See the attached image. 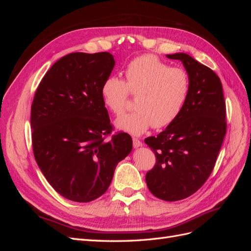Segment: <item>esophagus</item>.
<instances>
[{
	"label": "esophagus",
	"instance_id": "esophagus-1",
	"mask_svg": "<svg viewBox=\"0 0 251 251\" xmlns=\"http://www.w3.org/2000/svg\"><path fill=\"white\" fill-rule=\"evenodd\" d=\"M133 146L135 149L142 147V142L138 138H133Z\"/></svg>",
	"mask_w": 251,
	"mask_h": 251
}]
</instances>
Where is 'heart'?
I'll list each match as a JSON object with an SVG mask.
<instances>
[{
    "instance_id": "obj_1",
    "label": "heart",
    "mask_w": 251,
    "mask_h": 251,
    "mask_svg": "<svg viewBox=\"0 0 251 251\" xmlns=\"http://www.w3.org/2000/svg\"><path fill=\"white\" fill-rule=\"evenodd\" d=\"M126 82L109 76L101 86L102 101L112 113H124L128 91L136 95L137 110L115 121L121 131L139 136L154 126L171 125L183 109L189 92V77L182 68L170 67L155 55L136 57L126 68Z\"/></svg>"
}]
</instances>
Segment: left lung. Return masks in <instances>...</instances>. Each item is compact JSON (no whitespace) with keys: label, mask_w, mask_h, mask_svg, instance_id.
Masks as SVG:
<instances>
[{"label":"left lung","mask_w":251,"mask_h":251,"mask_svg":"<svg viewBox=\"0 0 251 251\" xmlns=\"http://www.w3.org/2000/svg\"><path fill=\"white\" fill-rule=\"evenodd\" d=\"M166 57L183 64L189 92L179 116L157 137L144 140L157 158L146 180L155 197L173 202L196 193L211 174L226 134V108L214 71L186 53Z\"/></svg>","instance_id":"8db88e82"}]
</instances>
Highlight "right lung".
<instances>
[{"instance_id": "add662e5", "label": "right lung", "mask_w": 251, "mask_h": 251, "mask_svg": "<svg viewBox=\"0 0 251 251\" xmlns=\"http://www.w3.org/2000/svg\"><path fill=\"white\" fill-rule=\"evenodd\" d=\"M115 60L109 52L70 53L45 74L31 105L35 161L64 198L90 202L107 192L131 136L113 135L100 90Z\"/></svg>"}]
</instances>
